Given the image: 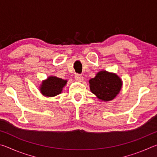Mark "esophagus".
Instances as JSON below:
<instances>
[{"label":"esophagus","mask_w":157,"mask_h":157,"mask_svg":"<svg viewBox=\"0 0 157 157\" xmlns=\"http://www.w3.org/2000/svg\"><path fill=\"white\" fill-rule=\"evenodd\" d=\"M75 79H76L77 81L78 82H82V79H83V77H82V75H79V74H75Z\"/></svg>","instance_id":"1"}]
</instances>
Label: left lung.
<instances>
[{"mask_svg": "<svg viewBox=\"0 0 157 157\" xmlns=\"http://www.w3.org/2000/svg\"><path fill=\"white\" fill-rule=\"evenodd\" d=\"M90 89L101 100H113L121 91L122 81L114 73L100 71L89 80Z\"/></svg>", "mask_w": 157, "mask_h": 157, "instance_id": "1", "label": "left lung"}]
</instances>
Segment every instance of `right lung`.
<instances>
[{"mask_svg": "<svg viewBox=\"0 0 157 157\" xmlns=\"http://www.w3.org/2000/svg\"><path fill=\"white\" fill-rule=\"evenodd\" d=\"M67 81L57 77H49L46 81L42 82L41 91L46 96L52 97L59 94Z\"/></svg>", "mask_w": 157, "mask_h": 157, "instance_id": "add662e5", "label": "right lung"}]
</instances>
